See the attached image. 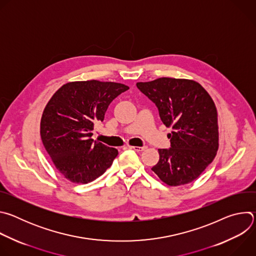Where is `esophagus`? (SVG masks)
Masks as SVG:
<instances>
[{"label":"esophagus","mask_w":256,"mask_h":256,"mask_svg":"<svg viewBox=\"0 0 256 256\" xmlns=\"http://www.w3.org/2000/svg\"><path fill=\"white\" fill-rule=\"evenodd\" d=\"M128 148L132 149V150H134L136 152H142V151H144L146 149H147L146 147H136V146H134V147H132V146H128Z\"/></svg>","instance_id":"1"}]
</instances>
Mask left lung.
I'll use <instances>...</instances> for the list:
<instances>
[{
    "label": "left lung",
    "mask_w": 256,
    "mask_h": 256,
    "mask_svg": "<svg viewBox=\"0 0 256 256\" xmlns=\"http://www.w3.org/2000/svg\"><path fill=\"white\" fill-rule=\"evenodd\" d=\"M136 87L158 107L162 122L172 128L171 148L159 149V162L152 168L169 186L196 180L212 162L218 148L216 105L198 82L159 78L138 82Z\"/></svg>",
    "instance_id": "obj_1"
}]
</instances>
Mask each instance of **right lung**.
I'll return each instance as SVG.
<instances>
[{
	"label": "right lung",
	"mask_w": 256,
	"mask_h": 256,
	"mask_svg": "<svg viewBox=\"0 0 256 256\" xmlns=\"http://www.w3.org/2000/svg\"><path fill=\"white\" fill-rule=\"evenodd\" d=\"M128 86L97 80L68 82L48 102L40 122L42 144L56 169L74 184L101 176L118 155L114 148L93 140L108 105Z\"/></svg>",
	"instance_id": "obj_1"
}]
</instances>
